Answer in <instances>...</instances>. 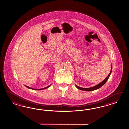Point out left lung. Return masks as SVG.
<instances>
[{
  "mask_svg": "<svg viewBox=\"0 0 129 129\" xmlns=\"http://www.w3.org/2000/svg\"><path fill=\"white\" fill-rule=\"evenodd\" d=\"M112 66H111V69L110 72V73L108 74V75L107 76V78L103 81H102L101 82H100L99 84H98V85H96L95 86H93L92 87H90V88H81L80 87H79L77 85H75L76 87L77 88L79 89H81L82 90H84V91H93V90H96L97 89H99L100 88V87H101L102 86H103L105 84V83L107 82V81L108 80V78L109 77L111 73H112Z\"/></svg>",
  "mask_w": 129,
  "mask_h": 129,
  "instance_id": "8db88e82",
  "label": "left lung"
}]
</instances>
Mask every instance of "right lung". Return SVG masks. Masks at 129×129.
<instances>
[{
	"label": "right lung",
	"instance_id": "right-lung-1",
	"mask_svg": "<svg viewBox=\"0 0 129 129\" xmlns=\"http://www.w3.org/2000/svg\"><path fill=\"white\" fill-rule=\"evenodd\" d=\"M51 86V85H49V86H48L47 87H45V88H39V89H36V88H30V87H28V86H25H25L27 88H29V89H33V90H42V89H46V88H49L50 86Z\"/></svg>",
	"mask_w": 129,
	"mask_h": 129
}]
</instances>
